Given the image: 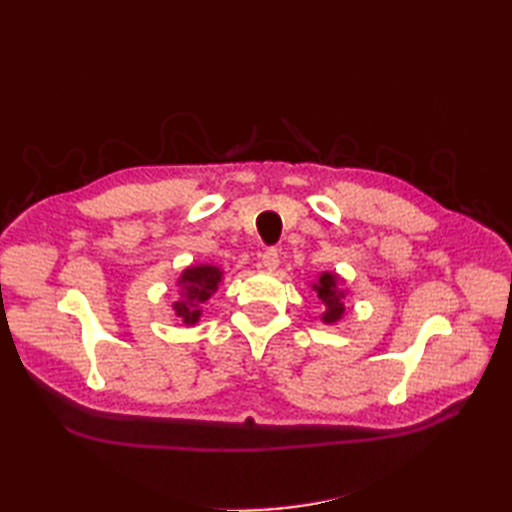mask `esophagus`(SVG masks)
Returning a JSON list of instances; mask_svg holds the SVG:
<instances>
[{
	"mask_svg": "<svg viewBox=\"0 0 512 512\" xmlns=\"http://www.w3.org/2000/svg\"><path fill=\"white\" fill-rule=\"evenodd\" d=\"M262 266L266 270H275L279 266V253L275 248H266L262 253Z\"/></svg>",
	"mask_w": 512,
	"mask_h": 512,
	"instance_id": "34e87169",
	"label": "esophagus"
}]
</instances>
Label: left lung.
I'll list each match as a JSON object with an SVG mask.
<instances>
[{
    "instance_id": "left-lung-1",
    "label": "left lung",
    "mask_w": 512,
    "mask_h": 512,
    "mask_svg": "<svg viewBox=\"0 0 512 512\" xmlns=\"http://www.w3.org/2000/svg\"><path fill=\"white\" fill-rule=\"evenodd\" d=\"M339 284L341 277L336 273H321L317 284H312V290L317 292V297L323 303L321 321L328 325L341 321L345 314V290H341Z\"/></svg>"
}]
</instances>
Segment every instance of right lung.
<instances>
[{
    "instance_id": "obj_1",
    "label": "right lung",
    "mask_w": 512,
    "mask_h": 512,
    "mask_svg": "<svg viewBox=\"0 0 512 512\" xmlns=\"http://www.w3.org/2000/svg\"><path fill=\"white\" fill-rule=\"evenodd\" d=\"M222 275V270L211 264H198L182 270L178 279V301H173V310L184 325H195L200 321L202 306L222 284Z\"/></svg>"
}]
</instances>
